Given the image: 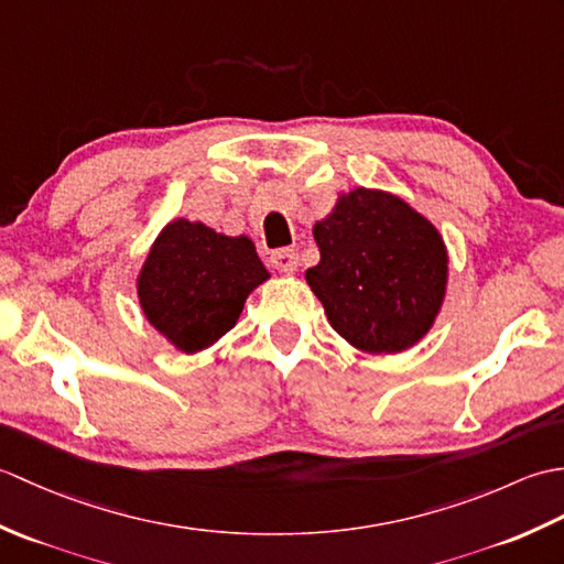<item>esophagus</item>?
Wrapping results in <instances>:
<instances>
[{"instance_id": "1", "label": "esophagus", "mask_w": 564, "mask_h": 564, "mask_svg": "<svg viewBox=\"0 0 564 564\" xmlns=\"http://www.w3.org/2000/svg\"><path fill=\"white\" fill-rule=\"evenodd\" d=\"M271 263L283 273H293L297 263H301V257H297L295 249H279L271 254Z\"/></svg>"}]
</instances>
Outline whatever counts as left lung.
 <instances>
[{
    "label": "left lung",
    "instance_id": "obj_1",
    "mask_svg": "<svg viewBox=\"0 0 564 564\" xmlns=\"http://www.w3.org/2000/svg\"><path fill=\"white\" fill-rule=\"evenodd\" d=\"M305 279L329 325L368 354L410 349L434 325L448 279L436 227L398 196L356 188L315 225Z\"/></svg>",
    "mask_w": 564,
    "mask_h": 564
}]
</instances>
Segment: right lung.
Instances as JSON below:
<instances>
[{"mask_svg": "<svg viewBox=\"0 0 564 564\" xmlns=\"http://www.w3.org/2000/svg\"><path fill=\"white\" fill-rule=\"evenodd\" d=\"M267 279L249 237H225L182 218L154 239L138 295L152 327L194 354L237 325L247 295Z\"/></svg>", "mask_w": 564, "mask_h": 564, "instance_id": "add662e5", "label": "right lung"}]
</instances>
